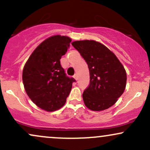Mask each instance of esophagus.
Wrapping results in <instances>:
<instances>
[{
	"instance_id": "1",
	"label": "esophagus",
	"mask_w": 150,
	"mask_h": 150,
	"mask_svg": "<svg viewBox=\"0 0 150 150\" xmlns=\"http://www.w3.org/2000/svg\"><path fill=\"white\" fill-rule=\"evenodd\" d=\"M74 78H75L76 80H77V79H78V78H77V74H75V75H74Z\"/></svg>"
}]
</instances>
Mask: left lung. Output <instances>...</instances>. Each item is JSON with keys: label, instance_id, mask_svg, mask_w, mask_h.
<instances>
[{"label": "left lung", "instance_id": "left-lung-1", "mask_svg": "<svg viewBox=\"0 0 150 150\" xmlns=\"http://www.w3.org/2000/svg\"><path fill=\"white\" fill-rule=\"evenodd\" d=\"M72 45L88 65L89 85L82 94L84 103L92 111L107 109L123 94L126 72L112 51L94 40L75 41Z\"/></svg>", "mask_w": 150, "mask_h": 150}]
</instances>
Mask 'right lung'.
<instances>
[{
    "label": "right lung",
    "instance_id": "obj_1",
    "mask_svg": "<svg viewBox=\"0 0 150 150\" xmlns=\"http://www.w3.org/2000/svg\"><path fill=\"white\" fill-rule=\"evenodd\" d=\"M70 42L71 39L66 36L48 38L36 48L24 66L22 81L26 93L44 111L61 108L75 81L65 75L60 63Z\"/></svg>",
    "mask_w": 150,
    "mask_h": 150
}]
</instances>
